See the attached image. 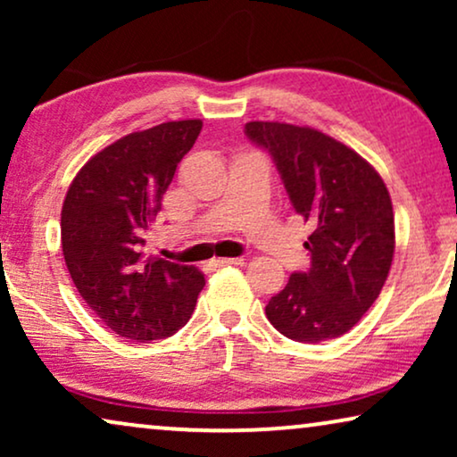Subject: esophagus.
I'll list each match as a JSON object with an SVG mask.
<instances>
[{
  "mask_svg": "<svg viewBox=\"0 0 457 457\" xmlns=\"http://www.w3.org/2000/svg\"><path fill=\"white\" fill-rule=\"evenodd\" d=\"M214 268H222V266H239L243 264V258H214L210 262Z\"/></svg>",
  "mask_w": 457,
  "mask_h": 457,
  "instance_id": "34e87169",
  "label": "esophagus"
}]
</instances>
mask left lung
<instances>
[{
  "instance_id": "left-lung-1",
  "label": "left lung",
  "mask_w": 457,
  "mask_h": 457,
  "mask_svg": "<svg viewBox=\"0 0 457 457\" xmlns=\"http://www.w3.org/2000/svg\"><path fill=\"white\" fill-rule=\"evenodd\" d=\"M266 149L293 208L312 224L310 270L293 272L266 305L287 339L320 343L352 330L383 289L395 252V220L380 174L341 141L310 127L247 122Z\"/></svg>"
}]
</instances>
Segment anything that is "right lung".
Listing matches in <instances>:
<instances>
[{"label":"right lung","instance_id":"1","mask_svg":"<svg viewBox=\"0 0 457 457\" xmlns=\"http://www.w3.org/2000/svg\"><path fill=\"white\" fill-rule=\"evenodd\" d=\"M202 120L162 122L93 155L62 205V252L85 303L118 337L166 339L195 310L205 278L195 266L145 258V230L162 210Z\"/></svg>","mask_w":457,"mask_h":457}]
</instances>
